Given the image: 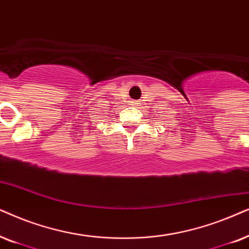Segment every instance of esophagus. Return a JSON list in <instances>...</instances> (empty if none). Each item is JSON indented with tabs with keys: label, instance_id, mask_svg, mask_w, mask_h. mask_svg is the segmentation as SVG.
Returning <instances> with one entry per match:
<instances>
[{
	"label": "esophagus",
	"instance_id": "34e87169",
	"mask_svg": "<svg viewBox=\"0 0 249 249\" xmlns=\"http://www.w3.org/2000/svg\"><path fill=\"white\" fill-rule=\"evenodd\" d=\"M133 104H137V102H133Z\"/></svg>",
	"mask_w": 249,
	"mask_h": 249
}]
</instances>
